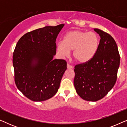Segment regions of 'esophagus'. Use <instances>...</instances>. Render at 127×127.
Instances as JSON below:
<instances>
[{
    "label": "esophagus",
    "mask_w": 127,
    "mask_h": 127,
    "mask_svg": "<svg viewBox=\"0 0 127 127\" xmlns=\"http://www.w3.org/2000/svg\"><path fill=\"white\" fill-rule=\"evenodd\" d=\"M67 68L69 69H71L73 68V66H72V65H69V64H67Z\"/></svg>",
    "instance_id": "esophagus-1"
}]
</instances>
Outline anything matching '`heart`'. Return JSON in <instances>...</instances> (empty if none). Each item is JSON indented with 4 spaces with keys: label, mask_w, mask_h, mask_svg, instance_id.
<instances>
[{
    "label": "heart",
    "mask_w": 127,
    "mask_h": 127,
    "mask_svg": "<svg viewBox=\"0 0 127 127\" xmlns=\"http://www.w3.org/2000/svg\"><path fill=\"white\" fill-rule=\"evenodd\" d=\"M99 46L98 36L93 32L71 31L57 45V51L61 58L67 57L73 51V57L78 63L87 64L93 60Z\"/></svg>",
    "instance_id": "obj_1"
}]
</instances>
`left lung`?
Masks as SVG:
<instances>
[{
  "label": "left lung",
  "mask_w": 127,
  "mask_h": 127,
  "mask_svg": "<svg viewBox=\"0 0 127 127\" xmlns=\"http://www.w3.org/2000/svg\"><path fill=\"white\" fill-rule=\"evenodd\" d=\"M100 36L98 51L91 61L74 67V86L77 94L84 100L101 99L116 82L120 57L115 40L100 29H94Z\"/></svg>",
  "instance_id": "8db88e82"
}]
</instances>
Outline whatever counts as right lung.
<instances>
[{"label": "right lung", "instance_id": "add662e5", "mask_svg": "<svg viewBox=\"0 0 127 127\" xmlns=\"http://www.w3.org/2000/svg\"><path fill=\"white\" fill-rule=\"evenodd\" d=\"M64 24L47 26L22 36L15 46L13 64L18 89L29 99L41 102L58 91L67 69L64 60H54L55 41Z\"/></svg>", "mask_w": 127, "mask_h": 127}]
</instances>
